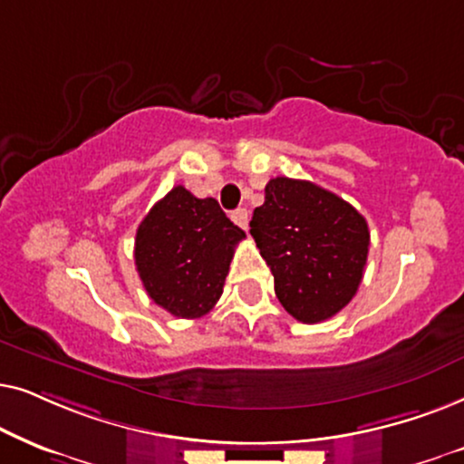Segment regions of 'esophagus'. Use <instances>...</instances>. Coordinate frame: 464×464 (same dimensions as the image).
I'll list each match as a JSON object with an SVG mask.
<instances>
[{
	"label": "esophagus",
	"instance_id": "34e87169",
	"mask_svg": "<svg viewBox=\"0 0 464 464\" xmlns=\"http://www.w3.org/2000/svg\"><path fill=\"white\" fill-rule=\"evenodd\" d=\"M231 220L236 222L237 227H242L244 231H246V228H248V220H250V214H248V209H244V208L236 209V212L231 214Z\"/></svg>",
	"mask_w": 464,
	"mask_h": 464
}]
</instances>
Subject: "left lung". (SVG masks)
<instances>
[{"mask_svg":"<svg viewBox=\"0 0 464 464\" xmlns=\"http://www.w3.org/2000/svg\"><path fill=\"white\" fill-rule=\"evenodd\" d=\"M250 236L274 274L276 296L299 323H323L356 295L369 227L331 190L274 178L265 187V203L252 214Z\"/></svg>","mask_w":464,"mask_h":464,"instance_id":"left-lung-1","label":"left lung"}]
</instances>
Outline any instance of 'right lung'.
Listing matches in <instances>:
<instances>
[{
    "label": "right lung",
    "instance_id": "1",
    "mask_svg": "<svg viewBox=\"0 0 464 464\" xmlns=\"http://www.w3.org/2000/svg\"><path fill=\"white\" fill-rule=\"evenodd\" d=\"M246 237L218 201L174 187L135 233V267L154 304L178 318H201L220 299L236 246Z\"/></svg>",
    "mask_w": 464,
    "mask_h": 464
}]
</instances>
